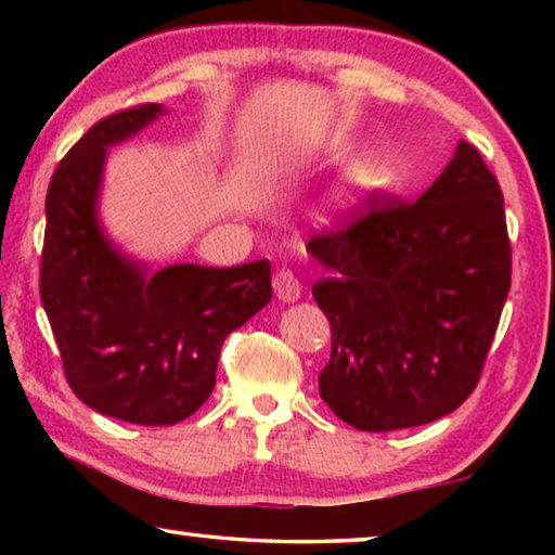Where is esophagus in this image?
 I'll return each instance as SVG.
<instances>
[{"mask_svg":"<svg viewBox=\"0 0 555 555\" xmlns=\"http://www.w3.org/2000/svg\"><path fill=\"white\" fill-rule=\"evenodd\" d=\"M300 291H304V286H300L298 276L294 274L291 269H279L274 274V294L279 300H284V304H294V300L300 298Z\"/></svg>","mask_w":555,"mask_h":555,"instance_id":"esophagus-1","label":"esophagus"}]
</instances>
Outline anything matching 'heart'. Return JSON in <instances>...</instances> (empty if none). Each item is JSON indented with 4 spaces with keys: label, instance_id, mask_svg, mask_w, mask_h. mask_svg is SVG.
<instances>
[{
    "label": "heart",
    "instance_id": "b5f03b06",
    "mask_svg": "<svg viewBox=\"0 0 555 555\" xmlns=\"http://www.w3.org/2000/svg\"><path fill=\"white\" fill-rule=\"evenodd\" d=\"M350 181L354 183V185H367L370 181H372V173L367 171V168H357V171L350 176Z\"/></svg>",
    "mask_w": 555,
    "mask_h": 555
}]
</instances>
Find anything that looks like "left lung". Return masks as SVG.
<instances>
[{"label": "left lung", "instance_id": "left-lung-1", "mask_svg": "<svg viewBox=\"0 0 555 555\" xmlns=\"http://www.w3.org/2000/svg\"><path fill=\"white\" fill-rule=\"evenodd\" d=\"M306 249L333 271L313 298L333 333L318 389L337 418L370 434L424 426L473 393L512 286L504 198L473 144L416 203L372 195Z\"/></svg>", "mask_w": 555, "mask_h": 555}]
</instances>
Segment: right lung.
<instances>
[{"instance_id": "add662e5", "label": "right lung", "mask_w": 555, "mask_h": 555, "mask_svg": "<svg viewBox=\"0 0 555 555\" xmlns=\"http://www.w3.org/2000/svg\"><path fill=\"white\" fill-rule=\"evenodd\" d=\"M162 112L121 109L65 154L46 193L41 251V304L70 389L90 409L139 426H173L198 411L212 393L224 337L271 300L267 259L149 274L102 232L107 149Z\"/></svg>"}]
</instances>
